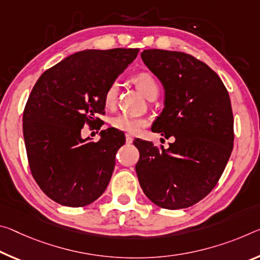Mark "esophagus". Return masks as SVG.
Listing matches in <instances>:
<instances>
[{
  "label": "esophagus",
  "instance_id": "1",
  "mask_svg": "<svg viewBox=\"0 0 260 260\" xmlns=\"http://www.w3.org/2000/svg\"><path fill=\"white\" fill-rule=\"evenodd\" d=\"M133 137L131 134H126V143H132L133 142Z\"/></svg>",
  "mask_w": 260,
  "mask_h": 260
}]
</instances>
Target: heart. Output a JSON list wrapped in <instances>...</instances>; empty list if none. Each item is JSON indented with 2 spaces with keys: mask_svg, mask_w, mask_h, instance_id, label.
I'll return each mask as SVG.
<instances>
[{
  "mask_svg": "<svg viewBox=\"0 0 260 260\" xmlns=\"http://www.w3.org/2000/svg\"><path fill=\"white\" fill-rule=\"evenodd\" d=\"M133 83L148 100L157 97L159 92V85L156 78L149 73H139L132 77ZM119 83L117 81L111 82L103 94V102L108 109H113L118 102ZM147 125V120L141 117H133L125 113H119L111 119V126L113 128L125 132V133L135 134Z\"/></svg>",
  "mask_w": 260,
  "mask_h": 260,
  "instance_id": "heart-1",
  "label": "heart"
}]
</instances>
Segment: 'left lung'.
<instances>
[{"label":"left lung","instance_id":"8db88e82","mask_svg":"<svg viewBox=\"0 0 260 260\" xmlns=\"http://www.w3.org/2000/svg\"><path fill=\"white\" fill-rule=\"evenodd\" d=\"M143 62L162 82L164 109L151 131L175 137L168 149L135 140L140 186L166 209L199 203L219 182L234 145L229 93L217 74L183 52L145 49Z\"/></svg>","mask_w":260,"mask_h":260}]
</instances>
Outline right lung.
<instances>
[{
	"instance_id": "1",
	"label": "right lung",
	"mask_w": 260,
	"mask_h": 260,
	"mask_svg": "<svg viewBox=\"0 0 260 260\" xmlns=\"http://www.w3.org/2000/svg\"><path fill=\"white\" fill-rule=\"evenodd\" d=\"M139 48L86 49L43 73L23 112L28 167L37 184L55 203L83 207L98 199L110 183L115 154L125 137L114 128L100 141L82 139L104 113L103 94L137 57Z\"/></svg>"
}]
</instances>
